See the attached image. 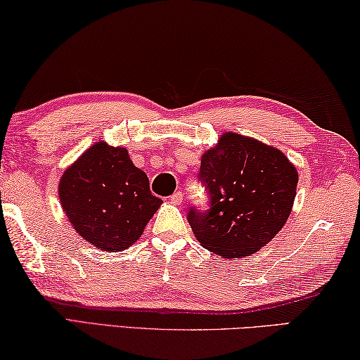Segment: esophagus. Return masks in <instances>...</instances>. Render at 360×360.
<instances>
[{"label": "esophagus", "instance_id": "1", "mask_svg": "<svg viewBox=\"0 0 360 360\" xmlns=\"http://www.w3.org/2000/svg\"><path fill=\"white\" fill-rule=\"evenodd\" d=\"M170 201H172L174 204H181L184 202V194H181V191H176V193H174L172 196H170Z\"/></svg>", "mask_w": 360, "mask_h": 360}]
</instances>
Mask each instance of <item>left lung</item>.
<instances>
[{
    "instance_id": "left-lung-1",
    "label": "left lung",
    "mask_w": 360,
    "mask_h": 360,
    "mask_svg": "<svg viewBox=\"0 0 360 360\" xmlns=\"http://www.w3.org/2000/svg\"><path fill=\"white\" fill-rule=\"evenodd\" d=\"M199 176L209 188L210 210L191 209L188 221L199 244L223 258L250 257L290 217L298 172L276 146L225 132L204 151Z\"/></svg>"
}]
</instances>
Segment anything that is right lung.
Here are the masks:
<instances>
[{
	"instance_id": "add662e5",
	"label": "right lung",
	"mask_w": 360,
	"mask_h": 360,
	"mask_svg": "<svg viewBox=\"0 0 360 360\" xmlns=\"http://www.w3.org/2000/svg\"><path fill=\"white\" fill-rule=\"evenodd\" d=\"M58 199L75 231L103 252H121L137 243L162 204L124 146L103 140L63 170Z\"/></svg>"
}]
</instances>
